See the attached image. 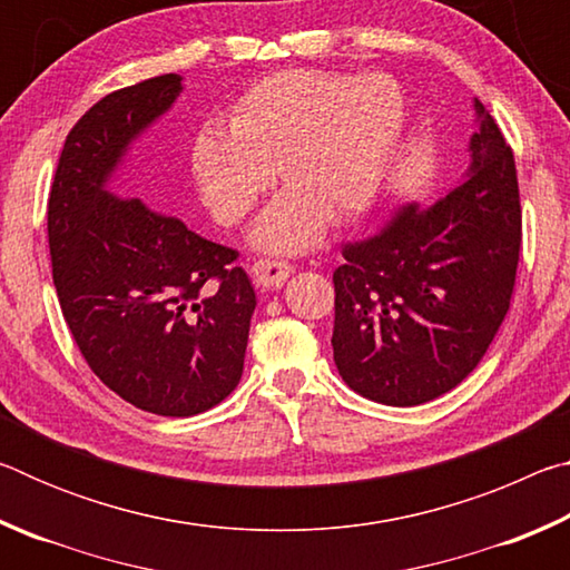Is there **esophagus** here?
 I'll use <instances>...</instances> for the list:
<instances>
[{"label": "esophagus", "instance_id": "34e87169", "mask_svg": "<svg viewBox=\"0 0 570 570\" xmlns=\"http://www.w3.org/2000/svg\"><path fill=\"white\" fill-rule=\"evenodd\" d=\"M250 272H254V282L258 286L274 288L292 276L294 266L282 262V258H258V262H254V266H250Z\"/></svg>", "mask_w": 570, "mask_h": 570}]
</instances>
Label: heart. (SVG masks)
Here are the masks:
<instances>
[{"label": "heart", "instance_id": "heart-1", "mask_svg": "<svg viewBox=\"0 0 570 570\" xmlns=\"http://www.w3.org/2000/svg\"><path fill=\"white\" fill-rule=\"evenodd\" d=\"M404 120L397 82L326 70L268 75L240 95L228 132L193 140L198 190L220 224H238L278 168L288 193L256 228L258 246L298 250L322 236L324 214L344 224L377 196Z\"/></svg>", "mask_w": 570, "mask_h": 570}]
</instances>
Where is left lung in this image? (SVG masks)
<instances>
[{
	"instance_id": "obj_1",
	"label": "left lung",
	"mask_w": 570,
	"mask_h": 570,
	"mask_svg": "<svg viewBox=\"0 0 570 570\" xmlns=\"http://www.w3.org/2000/svg\"><path fill=\"white\" fill-rule=\"evenodd\" d=\"M475 112L465 183L342 248L332 346L362 397L412 407L458 387L510 308L523 244L515 158L480 100Z\"/></svg>"
}]
</instances>
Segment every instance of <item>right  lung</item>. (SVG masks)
Masks as SVG:
<instances>
[{"label": "right lung", "instance_id": "right-lung-1", "mask_svg": "<svg viewBox=\"0 0 570 570\" xmlns=\"http://www.w3.org/2000/svg\"><path fill=\"white\" fill-rule=\"evenodd\" d=\"M180 75L105 95L67 132L47 236L60 308L90 370L163 417H190L236 390L256 294L238 250L140 198H115L112 170L166 112Z\"/></svg>", "mask_w": 570, "mask_h": 570}]
</instances>
